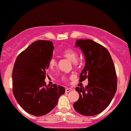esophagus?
I'll use <instances>...</instances> for the list:
<instances>
[{
	"mask_svg": "<svg viewBox=\"0 0 131 131\" xmlns=\"http://www.w3.org/2000/svg\"><path fill=\"white\" fill-rule=\"evenodd\" d=\"M72 89L69 88H66V93H67V92H70V91H72Z\"/></svg>",
	"mask_w": 131,
	"mask_h": 131,
	"instance_id": "obj_1",
	"label": "esophagus"
}]
</instances>
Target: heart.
Wrapping results in <instances>:
<instances>
[{
	"label": "heart",
	"mask_w": 131,
	"mask_h": 131,
	"mask_svg": "<svg viewBox=\"0 0 131 131\" xmlns=\"http://www.w3.org/2000/svg\"><path fill=\"white\" fill-rule=\"evenodd\" d=\"M63 56L66 58L68 59L69 60H71V62H72L73 63L77 62V59H78V54L75 50L72 49H67L66 50H64L62 53ZM57 64V62L56 60L54 58L50 59V60L49 62V66L50 68H52L54 66H56ZM67 79L66 77H62L63 81H66Z\"/></svg>",
	"instance_id": "1"
}]
</instances>
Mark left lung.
<instances>
[{"mask_svg": "<svg viewBox=\"0 0 131 131\" xmlns=\"http://www.w3.org/2000/svg\"><path fill=\"white\" fill-rule=\"evenodd\" d=\"M84 53L85 64L80 74L79 82L88 79V85L77 87L79 94L74 109L83 116H92L102 112L111 103L117 90V75L107 49L90 39L75 43Z\"/></svg>", "mask_w": 131, "mask_h": 131, "instance_id": "8db88e82", "label": "left lung"}]
</instances>
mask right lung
<instances>
[{
  "mask_svg": "<svg viewBox=\"0 0 131 131\" xmlns=\"http://www.w3.org/2000/svg\"><path fill=\"white\" fill-rule=\"evenodd\" d=\"M54 45L49 40L34 42L17 57L12 71V91L17 102L27 113L41 116L56 106L65 93L61 85H46V70Z\"/></svg>",
  "mask_w": 131,
  "mask_h": 131,
  "instance_id": "right-lung-1",
  "label": "right lung"
}]
</instances>
